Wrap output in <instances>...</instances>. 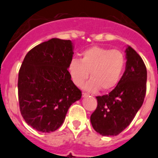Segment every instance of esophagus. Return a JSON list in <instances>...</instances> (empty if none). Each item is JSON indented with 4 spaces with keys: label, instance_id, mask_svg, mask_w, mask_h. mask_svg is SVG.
<instances>
[{
    "label": "esophagus",
    "instance_id": "obj_1",
    "mask_svg": "<svg viewBox=\"0 0 158 158\" xmlns=\"http://www.w3.org/2000/svg\"><path fill=\"white\" fill-rule=\"evenodd\" d=\"M88 95H89V94L86 93V92H83V97H87Z\"/></svg>",
    "mask_w": 158,
    "mask_h": 158
}]
</instances>
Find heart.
Returning <instances> with one entry per match:
<instances>
[{
  "label": "heart",
  "mask_w": 158,
  "mask_h": 158,
  "mask_svg": "<svg viewBox=\"0 0 158 158\" xmlns=\"http://www.w3.org/2000/svg\"><path fill=\"white\" fill-rule=\"evenodd\" d=\"M124 67L125 58L120 50L92 46L82 52L80 60L73 59L70 62L68 71L78 87H83L90 73L91 79L85 85L86 89L92 92L99 88L108 91L117 85Z\"/></svg>",
  "instance_id": "1"
}]
</instances>
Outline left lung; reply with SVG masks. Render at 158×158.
<instances>
[{
    "label": "left lung",
    "instance_id": "left-lung-1",
    "mask_svg": "<svg viewBox=\"0 0 158 158\" xmlns=\"http://www.w3.org/2000/svg\"><path fill=\"white\" fill-rule=\"evenodd\" d=\"M126 67L116 87L108 95L96 96L97 108L91 123L102 136H116L130 124L146 93V67L131 46L126 50Z\"/></svg>",
    "mask_w": 158,
    "mask_h": 158
}]
</instances>
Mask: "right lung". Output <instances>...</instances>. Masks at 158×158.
<instances>
[{
  "label": "right lung",
  "mask_w": 158,
  "mask_h": 158,
  "mask_svg": "<svg viewBox=\"0 0 158 158\" xmlns=\"http://www.w3.org/2000/svg\"><path fill=\"white\" fill-rule=\"evenodd\" d=\"M71 40L52 38L30 50L18 74L20 111L30 126L42 132L57 130L81 91L68 71L73 57Z\"/></svg>",
  "instance_id": "1"
}]
</instances>
